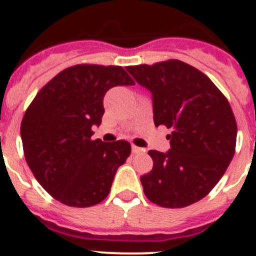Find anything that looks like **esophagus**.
<instances>
[{"label":"esophagus","instance_id":"esophagus-1","mask_svg":"<svg viewBox=\"0 0 256 256\" xmlns=\"http://www.w3.org/2000/svg\"><path fill=\"white\" fill-rule=\"evenodd\" d=\"M144 148H138V146H136V144H132V152L133 154H140V152H144Z\"/></svg>","mask_w":256,"mask_h":256}]
</instances>
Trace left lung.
I'll return each instance as SVG.
<instances>
[{"label": "left lung", "instance_id": "8db88e82", "mask_svg": "<svg viewBox=\"0 0 256 256\" xmlns=\"http://www.w3.org/2000/svg\"><path fill=\"white\" fill-rule=\"evenodd\" d=\"M126 70L152 96L154 123L173 132L166 152L151 150L154 166L141 177L146 198L184 208L219 182L234 155L237 124L227 98L200 70L180 60Z\"/></svg>", "mask_w": 256, "mask_h": 256}]
</instances>
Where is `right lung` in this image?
Segmentation results:
<instances>
[{
    "label": "right lung",
    "instance_id": "add662e5",
    "mask_svg": "<svg viewBox=\"0 0 256 256\" xmlns=\"http://www.w3.org/2000/svg\"><path fill=\"white\" fill-rule=\"evenodd\" d=\"M122 66L76 65L37 94L22 118L24 155L36 180L68 206L96 205L108 195L118 168L130 154L126 141H92L104 97L115 86H133Z\"/></svg>",
    "mask_w": 256,
    "mask_h": 256
}]
</instances>
